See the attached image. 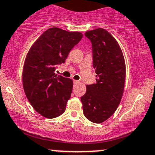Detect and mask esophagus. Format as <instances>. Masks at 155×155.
Segmentation results:
<instances>
[{
	"instance_id": "34e87169",
	"label": "esophagus",
	"mask_w": 155,
	"mask_h": 155,
	"mask_svg": "<svg viewBox=\"0 0 155 155\" xmlns=\"http://www.w3.org/2000/svg\"><path fill=\"white\" fill-rule=\"evenodd\" d=\"M74 84H78V83H79V81H77V80H74Z\"/></svg>"
}]
</instances>
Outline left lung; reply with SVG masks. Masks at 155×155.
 <instances>
[{
	"label": "left lung",
	"mask_w": 155,
	"mask_h": 155,
	"mask_svg": "<svg viewBox=\"0 0 155 155\" xmlns=\"http://www.w3.org/2000/svg\"><path fill=\"white\" fill-rule=\"evenodd\" d=\"M91 41L96 83L87 85L81 97L85 117L101 123L114 113L123 95L126 67L122 49L111 33L103 28L87 31Z\"/></svg>",
	"instance_id": "left-lung-1"
}]
</instances>
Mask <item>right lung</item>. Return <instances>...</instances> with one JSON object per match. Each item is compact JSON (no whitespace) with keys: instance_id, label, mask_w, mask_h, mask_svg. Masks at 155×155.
<instances>
[{"instance_id":"obj_1","label":"right lung","mask_w":155,"mask_h":155,"mask_svg":"<svg viewBox=\"0 0 155 155\" xmlns=\"http://www.w3.org/2000/svg\"><path fill=\"white\" fill-rule=\"evenodd\" d=\"M83 37L80 32L51 28L30 48L25 60L22 84L33 108L46 118L60 116L65 111L73 89L72 79L57 76V65L65 63L72 48Z\"/></svg>"}]
</instances>
